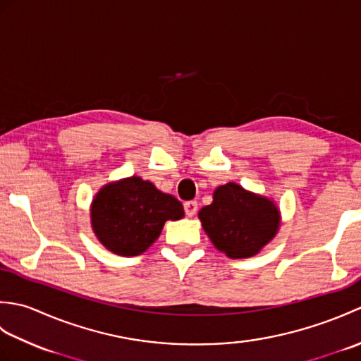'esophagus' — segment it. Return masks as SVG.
<instances>
[{"label":"esophagus","instance_id":"obj_1","mask_svg":"<svg viewBox=\"0 0 361 361\" xmlns=\"http://www.w3.org/2000/svg\"><path fill=\"white\" fill-rule=\"evenodd\" d=\"M197 209H198V204H197V202H186L185 203V211H186V216L188 217H192V216H195V212H197Z\"/></svg>","mask_w":361,"mask_h":361}]
</instances>
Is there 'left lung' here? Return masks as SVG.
Here are the masks:
<instances>
[{"label":"left lung","instance_id":"left-lung-1","mask_svg":"<svg viewBox=\"0 0 361 361\" xmlns=\"http://www.w3.org/2000/svg\"><path fill=\"white\" fill-rule=\"evenodd\" d=\"M198 219L214 247L231 259L256 256L281 226V211L271 198L237 183L216 188L212 203L200 209Z\"/></svg>","mask_w":361,"mask_h":361}]
</instances>
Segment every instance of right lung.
<instances>
[{"mask_svg":"<svg viewBox=\"0 0 361 361\" xmlns=\"http://www.w3.org/2000/svg\"><path fill=\"white\" fill-rule=\"evenodd\" d=\"M91 228L104 247L118 256H140L155 242L167 220L185 217L183 204L153 183L128 176L106 183L90 206Z\"/></svg>","mask_w":361,"mask_h":361,"instance_id":"add662e5","label":"right lung"}]
</instances>
